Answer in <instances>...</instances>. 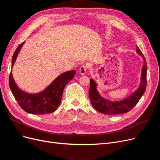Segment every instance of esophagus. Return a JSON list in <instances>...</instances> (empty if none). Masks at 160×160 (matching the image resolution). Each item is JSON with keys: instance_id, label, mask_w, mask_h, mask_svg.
<instances>
[{"instance_id": "obj_1", "label": "esophagus", "mask_w": 160, "mask_h": 160, "mask_svg": "<svg viewBox=\"0 0 160 160\" xmlns=\"http://www.w3.org/2000/svg\"><path fill=\"white\" fill-rule=\"evenodd\" d=\"M87 69H88V67L86 64H82L80 68H79V73L81 74V75H84L85 74V73L87 72Z\"/></svg>"}]
</instances>
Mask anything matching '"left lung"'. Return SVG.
Returning a JSON list of instances; mask_svg holds the SVG:
<instances>
[{
	"label": "left lung",
	"instance_id": "8db88e82",
	"mask_svg": "<svg viewBox=\"0 0 160 160\" xmlns=\"http://www.w3.org/2000/svg\"><path fill=\"white\" fill-rule=\"evenodd\" d=\"M137 52L142 57L144 64L142 66L141 74V84L137 91L126 100L120 102H111L102 98L96 90V83L92 79L90 80L89 98L94 109L98 111L108 115H117L131 111L134 106L138 103L140 98L145 92L147 88V62L142 52L138 47Z\"/></svg>",
	"mask_w": 160,
	"mask_h": 160
}]
</instances>
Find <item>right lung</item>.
<instances>
[{
    "label": "right lung",
    "mask_w": 160,
    "mask_h": 160,
    "mask_svg": "<svg viewBox=\"0 0 160 160\" xmlns=\"http://www.w3.org/2000/svg\"><path fill=\"white\" fill-rule=\"evenodd\" d=\"M23 43L15 51L12 57V66H13ZM75 73L76 72L74 70L64 73L58 76L43 92L30 94L22 92L17 87L11 71L9 77V86L15 99L25 111L36 115L51 113L55 111L58 107L61 102L64 88L68 82L73 79Z\"/></svg>",
    "instance_id": "1"
}]
</instances>
